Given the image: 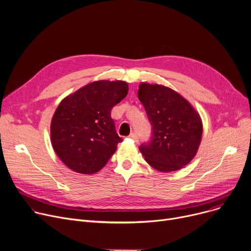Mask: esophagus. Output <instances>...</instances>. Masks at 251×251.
I'll return each mask as SVG.
<instances>
[{"mask_svg":"<svg viewBox=\"0 0 251 251\" xmlns=\"http://www.w3.org/2000/svg\"><path fill=\"white\" fill-rule=\"evenodd\" d=\"M129 138L134 140L135 142H138V136H137V134H136V133H131L130 136H129Z\"/></svg>","mask_w":251,"mask_h":251,"instance_id":"1","label":"esophagus"}]
</instances>
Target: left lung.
Wrapping results in <instances>:
<instances>
[{"mask_svg":"<svg viewBox=\"0 0 251 251\" xmlns=\"http://www.w3.org/2000/svg\"><path fill=\"white\" fill-rule=\"evenodd\" d=\"M138 98L152 125V139L139 147L146 162L160 172L186 166L202 138L199 113L176 91L163 85L141 83Z\"/></svg>","mask_w":251,"mask_h":251,"instance_id":"obj_1","label":"left lung"}]
</instances>
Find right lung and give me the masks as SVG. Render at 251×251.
Listing matches in <instances>:
<instances>
[{
	"label": "right lung",
	"mask_w": 251,
	"mask_h": 251,
	"mask_svg": "<svg viewBox=\"0 0 251 251\" xmlns=\"http://www.w3.org/2000/svg\"><path fill=\"white\" fill-rule=\"evenodd\" d=\"M128 87L119 80L95 81L61 101L51 122V142L68 168L90 175L107 164L122 142L111 110L127 96Z\"/></svg>",
	"instance_id": "right-lung-1"
}]
</instances>
